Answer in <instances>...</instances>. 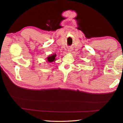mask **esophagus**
I'll return each mask as SVG.
<instances>
[{
  "label": "esophagus",
  "mask_w": 123,
  "mask_h": 123,
  "mask_svg": "<svg viewBox=\"0 0 123 123\" xmlns=\"http://www.w3.org/2000/svg\"><path fill=\"white\" fill-rule=\"evenodd\" d=\"M72 49L71 48H69V49L68 50V53H72Z\"/></svg>",
  "instance_id": "obj_1"
}]
</instances>
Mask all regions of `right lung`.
<instances>
[{
    "label": "right lung",
    "instance_id": "obj_1",
    "mask_svg": "<svg viewBox=\"0 0 123 123\" xmlns=\"http://www.w3.org/2000/svg\"><path fill=\"white\" fill-rule=\"evenodd\" d=\"M56 54H53L51 55H50L49 56H48L46 59V61L49 62H54L56 61Z\"/></svg>",
    "mask_w": 123,
    "mask_h": 123
}]
</instances>
